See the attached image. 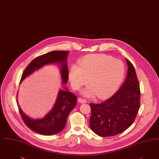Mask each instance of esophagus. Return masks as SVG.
I'll list each match as a JSON object with an SVG mask.
<instances>
[{"mask_svg":"<svg viewBox=\"0 0 159 159\" xmlns=\"http://www.w3.org/2000/svg\"><path fill=\"white\" fill-rule=\"evenodd\" d=\"M77 100H78V102L80 103H85L87 102L86 99H83V98H79Z\"/></svg>","mask_w":159,"mask_h":159,"instance_id":"obj_1","label":"esophagus"}]
</instances>
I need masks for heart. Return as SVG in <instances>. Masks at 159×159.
Instances as JSON below:
<instances>
[{
	"mask_svg": "<svg viewBox=\"0 0 159 159\" xmlns=\"http://www.w3.org/2000/svg\"><path fill=\"white\" fill-rule=\"evenodd\" d=\"M125 75V66L120 60L103 54L87 55L80 60L79 66H73L69 79L73 89L79 90L89 79L90 86L83 89V95L99 99L112 95L118 88Z\"/></svg>",
	"mask_w": 159,
	"mask_h": 159,
	"instance_id": "heart-1",
	"label": "heart"
}]
</instances>
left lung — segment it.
<instances>
[{"mask_svg": "<svg viewBox=\"0 0 159 159\" xmlns=\"http://www.w3.org/2000/svg\"><path fill=\"white\" fill-rule=\"evenodd\" d=\"M128 72L120 89L101 103H90V127L101 137L122 133L135 120L140 107V84L132 63L126 58Z\"/></svg>", "mask_w": 159, "mask_h": 159, "instance_id": "obj_1", "label": "left lung"}]
</instances>
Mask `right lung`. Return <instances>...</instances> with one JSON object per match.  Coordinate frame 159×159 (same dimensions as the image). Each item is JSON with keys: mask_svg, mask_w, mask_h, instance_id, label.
I'll list each match as a JSON object with an SVG mask.
<instances>
[{"mask_svg": "<svg viewBox=\"0 0 159 159\" xmlns=\"http://www.w3.org/2000/svg\"><path fill=\"white\" fill-rule=\"evenodd\" d=\"M69 51H53L40 56L33 60L26 67L21 77L22 82L26 77L45 65L56 64L60 65V75L62 83L68 82L69 71L67 58ZM60 90L57 99L51 111L44 118L33 119L22 111L18 105L20 116L27 127L37 133L44 135H51L60 133L66 125L67 118L71 111L76 105V96L70 92L67 88Z\"/></svg>", "mask_w": 159, "mask_h": 159, "instance_id": "right-lung-1", "label": "right lung"}]
</instances>
